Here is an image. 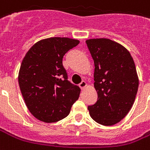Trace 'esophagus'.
I'll use <instances>...</instances> for the list:
<instances>
[{
    "label": "esophagus",
    "instance_id": "1",
    "mask_svg": "<svg viewBox=\"0 0 150 150\" xmlns=\"http://www.w3.org/2000/svg\"><path fill=\"white\" fill-rule=\"evenodd\" d=\"M79 87L83 90V89H84V88L86 86V83L85 81H82V82L79 84Z\"/></svg>",
    "mask_w": 150,
    "mask_h": 150
}]
</instances>
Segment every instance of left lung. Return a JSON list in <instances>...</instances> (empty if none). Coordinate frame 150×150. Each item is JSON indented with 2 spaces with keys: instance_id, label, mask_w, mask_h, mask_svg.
<instances>
[{
  "instance_id": "left-lung-1",
  "label": "left lung",
  "mask_w": 150,
  "mask_h": 150,
  "mask_svg": "<svg viewBox=\"0 0 150 150\" xmlns=\"http://www.w3.org/2000/svg\"><path fill=\"white\" fill-rule=\"evenodd\" d=\"M94 63L98 100L88 106L93 120L112 126L131 110L139 89L135 64L128 50L108 38L86 41Z\"/></svg>"
}]
</instances>
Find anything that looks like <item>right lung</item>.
<instances>
[{"mask_svg": "<svg viewBox=\"0 0 150 150\" xmlns=\"http://www.w3.org/2000/svg\"><path fill=\"white\" fill-rule=\"evenodd\" d=\"M79 41L50 38L32 46L23 60L19 85L27 108L45 123H54L70 113L79 99L80 88L68 81L63 58Z\"/></svg>", "mask_w": 150, "mask_h": 150, "instance_id": "1", "label": "right lung"}]
</instances>
